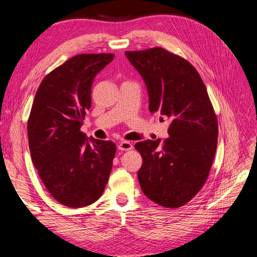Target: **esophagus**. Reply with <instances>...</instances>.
<instances>
[{"label": "esophagus", "instance_id": "34e87169", "mask_svg": "<svg viewBox=\"0 0 257 257\" xmlns=\"http://www.w3.org/2000/svg\"><path fill=\"white\" fill-rule=\"evenodd\" d=\"M118 149L121 151H130L133 149V144L130 142H121L118 145Z\"/></svg>", "mask_w": 257, "mask_h": 257}]
</instances>
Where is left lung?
I'll return each mask as SVG.
<instances>
[{
	"label": "left lung",
	"mask_w": 257,
	"mask_h": 257,
	"mask_svg": "<svg viewBox=\"0 0 257 257\" xmlns=\"http://www.w3.org/2000/svg\"><path fill=\"white\" fill-rule=\"evenodd\" d=\"M125 56L146 82L150 112L170 121L162 145L160 139L135 145L143 158L139 184L155 204L182 207L203 188L212 166L219 131L211 100L196 68L182 57L161 47Z\"/></svg>",
	"instance_id": "left-lung-1"
}]
</instances>
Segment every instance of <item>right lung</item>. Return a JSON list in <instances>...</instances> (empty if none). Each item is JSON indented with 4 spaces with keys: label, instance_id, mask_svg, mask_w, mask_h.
Instances as JSON below:
<instances>
[{
    "label": "right lung",
    "instance_id": "obj_1",
    "mask_svg": "<svg viewBox=\"0 0 257 257\" xmlns=\"http://www.w3.org/2000/svg\"><path fill=\"white\" fill-rule=\"evenodd\" d=\"M113 57L82 53L67 60L43 79L31 108V158L46 189L66 207L96 201L111 172L115 145L93 137L88 141L80 127L91 107L93 79Z\"/></svg>",
    "mask_w": 257,
    "mask_h": 257
}]
</instances>
